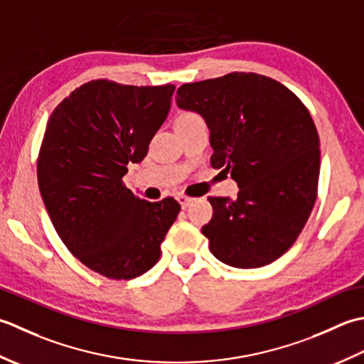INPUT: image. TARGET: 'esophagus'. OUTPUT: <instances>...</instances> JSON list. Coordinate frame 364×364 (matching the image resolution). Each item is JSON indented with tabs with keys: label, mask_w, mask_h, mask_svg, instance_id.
I'll return each instance as SVG.
<instances>
[{
	"label": "esophagus",
	"mask_w": 364,
	"mask_h": 364,
	"mask_svg": "<svg viewBox=\"0 0 364 364\" xmlns=\"http://www.w3.org/2000/svg\"><path fill=\"white\" fill-rule=\"evenodd\" d=\"M177 201H179L182 209H187V207L193 203V198L185 196V195H179V196H177Z\"/></svg>",
	"instance_id": "1"
}]
</instances>
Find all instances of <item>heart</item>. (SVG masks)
Here are the masks:
<instances>
[{
	"label": "heart",
	"mask_w": 364,
	"mask_h": 364,
	"mask_svg": "<svg viewBox=\"0 0 364 364\" xmlns=\"http://www.w3.org/2000/svg\"><path fill=\"white\" fill-rule=\"evenodd\" d=\"M198 114L195 113H183L179 116V119H177V122H185V121H191V119H198Z\"/></svg>",
	"instance_id": "obj_1"
}]
</instances>
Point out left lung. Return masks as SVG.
<instances>
[{"label":"left lung","mask_w":364,"mask_h":364,"mask_svg":"<svg viewBox=\"0 0 364 364\" xmlns=\"http://www.w3.org/2000/svg\"><path fill=\"white\" fill-rule=\"evenodd\" d=\"M177 107L203 116L212 168L231 171L237 199L209 198L203 226L210 253L237 269H257L292 247L313 210L321 149L296 95L257 73L234 72L177 89Z\"/></svg>","instance_id":"1"}]
</instances>
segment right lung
<instances>
[{
	"label": "right lung",
	"mask_w": 364,
	"mask_h": 364,
	"mask_svg": "<svg viewBox=\"0 0 364 364\" xmlns=\"http://www.w3.org/2000/svg\"><path fill=\"white\" fill-rule=\"evenodd\" d=\"M174 89L89 81L48 119L37 161L43 205L70 253L107 278L151 270L181 210L173 198L149 203L122 183L166 121Z\"/></svg>",
	"instance_id": "right-lung-1"
}]
</instances>
